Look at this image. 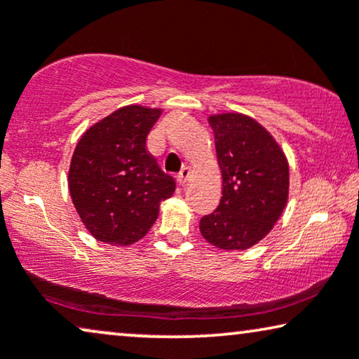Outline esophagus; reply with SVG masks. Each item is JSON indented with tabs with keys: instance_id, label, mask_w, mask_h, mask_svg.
I'll use <instances>...</instances> for the list:
<instances>
[{
	"instance_id": "34e87169",
	"label": "esophagus",
	"mask_w": 359,
	"mask_h": 359,
	"mask_svg": "<svg viewBox=\"0 0 359 359\" xmlns=\"http://www.w3.org/2000/svg\"><path fill=\"white\" fill-rule=\"evenodd\" d=\"M189 175H191V170L188 168V166H183V168H181V171L178 173V176H176V180H178V183L181 186H184L186 183H188Z\"/></svg>"
}]
</instances>
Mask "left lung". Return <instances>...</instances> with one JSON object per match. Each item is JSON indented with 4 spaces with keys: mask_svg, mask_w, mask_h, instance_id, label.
Returning <instances> with one entry per match:
<instances>
[{
    "mask_svg": "<svg viewBox=\"0 0 359 359\" xmlns=\"http://www.w3.org/2000/svg\"><path fill=\"white\" fill-rule=\"evenodd\" d=\"M222 171V198L199 222L203 237L220 250H247L271 232L289 194V166L281 147L252 117H209Z\"/></svg>",
    "mask_w": 359,
    "mask_h": 359,
    "instance_id": "obj_1",
    "label": "left lung"
}]
</instances>
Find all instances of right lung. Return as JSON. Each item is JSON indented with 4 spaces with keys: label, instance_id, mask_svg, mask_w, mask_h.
<instances>
[{
    "label": "right lung",
    "instance_id": "obj_1",
    "mask_svg": "<svg viewBox=\"0 0 359 359\" xmlns=\"http://www.w3.org/2000/svg\"><path fill=\"white\" fill-rule=\"evenodd\" d=\"M161 109L126 106L90 127L73 151L68 186L93 237L130 245L149 232L176 183L147 151Z\"/></svg>",
    "mask_w": 359,
    "mask_h": 359
}]
</instances>
